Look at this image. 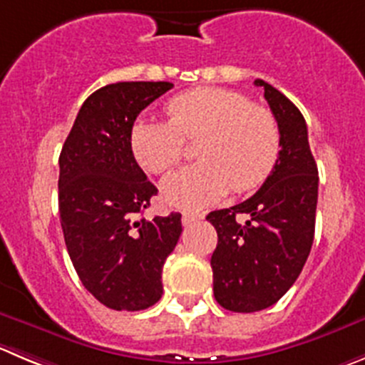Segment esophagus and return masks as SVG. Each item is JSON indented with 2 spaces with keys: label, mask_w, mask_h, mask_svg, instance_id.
<instances>
[{
  "label": "esophagus",
  "mask_w": 365,
  "mask_h": 365,
  "mask_svg": "<svg viewBox=\"0 0 365 365\" xmlns=\"http://www.w3.org/2000/svg\"><path fill=\"white\" fill-rule=\"evenodd\" d=\"M204 215H200V213H193V211H186V213H182V218H180V220H182V225H192L193 222H197V220H200V218H202Z\"/></svg>",
  "instance_id": "esophagus-1"
}]
</instances>
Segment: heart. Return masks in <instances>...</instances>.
<instances>
[{"label":"heart","mask_w":365,"mask_h":365,"mask_svg":"<svg viewBox=\"0 0 365 365\" xmlns=\"http://www.w3.org/2000/svg\"><path fill=\"white\" fill-rule=\"evenodd\" d=\"M165 120H140L130 148L141 168L165 173L182 159L185 141H199V163L170 173L161 195L170 206L202 210L229 190H255L270 175L281 148L279 125L267 107L238 91L199 88L166 103Z\"/></svg>","instance_id":"heart-1"}]
</instances>
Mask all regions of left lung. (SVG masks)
Returning <instances> with one entry per match:
<instances>
[{
  "mask_svg": "<svg viewBox=\"0 0 365 365\" xmlns=\"http://www.w3.org/2000/svg\"><path fill=\"white\" fill-rule=\"evenodd\" d=\"M255 84L265 89L279 125V158L251 199L206 217L218 235L211 256L215 299L240 314L272 307L296 283L314 244L319 188L301 110L267 82Z\"/></svg>",
  "mask_w": 365,
  "mask_h": 365,
  "instance_id": "obj_1",
  "label": "left lung"
}]
</instances>
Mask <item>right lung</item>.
Instances as JSON below:
<instances>
[{"label": "right lung", "instance_id": "add662e5", "mask_svg": "<svg viewBox=\"0 0 365 365\" xmlns=\"http://www.w3.org/2000/svg\"><path fill=\"white\" fill-rule=\"evenodd\" d=\"M170 82H116L88 96L58 158V213L73 267L107 308L138 312L161 299L163 265L180 213L141 217L158 188L130 148L138 114Z\"/></svg>", "mask_w": 365, "mask_h": 365}]
</instances>
